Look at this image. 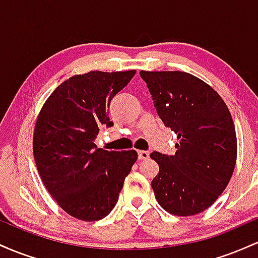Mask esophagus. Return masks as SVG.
Returning a JSON list of instances; mask_svg holds the SVG:
<instances>
[{
	"instance_id": "obj_1",
	"label": "esophagus",
	"mask_w": 258,
	"mask_h": 258,
	"mask_svg": "<svg viewBox=\"0 0 258 258\" xmlns=\"http://www.w3.org/2000/svg\"><path fill=\"white\" fill-rule=\"evenodd\" d=\"M148 158H149V152H146V150H139L138 152L139 160H147Z\"/></svg>"
}]
</instances>
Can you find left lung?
I'll return each instance as SVG.
<instances>
[{
	"instance_id": "obj_1",
	"label": "left lung",
	"mask_w": 258,
	"mask_h": 258,
	"mask_svg": "<svg viewBox=\"0 0 258 258\" xmlns=\"http://www.w3.org/2000/svg\"><path fill=\"white\" fill-rule=\"evenodd\" d=\"M160 119L177 135L174 155L154 152L159 165L152 188L168 214L193 216L209 209L229 183L236 162L235 127L211 86L183 72H143Z\"/></svg>"
}]
</instances>
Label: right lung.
I'll return each instance as SVG.
<instances>
[{"instance_id": "right-lung-1", "label": "right lung", "mask_w": 258, "mask_h": 258, "mask_svg": "<svg viewBox=\"0 0 258 258\" xmlns=\"http://www.w3.org/2000/svg\"><path fill=\"white\" fill-rule=\"evenodd\" d=\"M136 70L90 72L68 79L53 91L34 130V158L44 186L67 214L99 221L116 205L136 150L108 152L94 139L111 127L109 104Z\"/></svg>"}]
</instances>
